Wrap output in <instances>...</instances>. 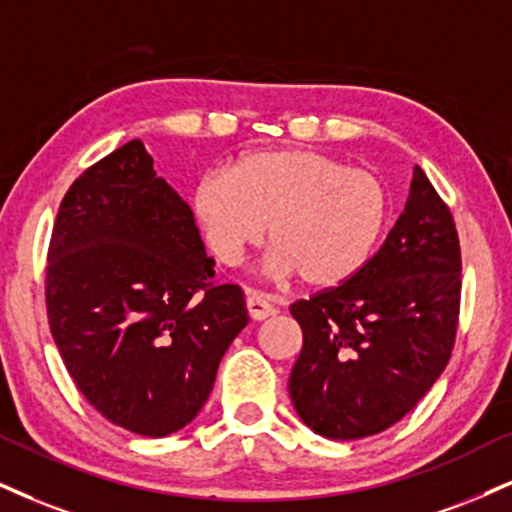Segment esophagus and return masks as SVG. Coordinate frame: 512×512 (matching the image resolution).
<instances>
[{
    "mask_svg": "<svg viewBox=\"0 0 512 512\" xmlns=\"http://www.w3.org/2000/svg\"><path fill=\"white\" fill-rule=\"evenodd\" d=\"M246 311H249L251 320H266L268 315H273V306L268 304V299H263L261 294L249 292L246 294Z\"/></svg>",
    "mask_w": 512,
    "mask_h": 512,
    "instance_id": "1",
    "label": "esophagus"
}]
</instances>
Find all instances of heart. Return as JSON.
<instances>
[{"mask_svg": "<svg viewBox=\"0 0 512 512\" xmlns=\"http://www.w3.org/2000/svg\"><path fill=\"white\" fill-rule=\"evenodd\" d=\"M387 208L375 175L301 147L251 151L192 192L194 223L220 266H239L268 225L270 273H296L311 289L344 285L365 266Z\"/></svg>", "mask_w": 512, "mask_h": 512, "instance_id": "1", "label": "heart"}]
</instances>
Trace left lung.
Returning <instances> with one entry per match:
<instances>
[{"mask_svg":"<svg viewBox=\"0 0 512 512\" xmlns=\"http://www.w3.org/2000/svg\"><path fill=\"white\" fill-rule=\"evenodd\" d=\"M458 306L456 223L415 166L406 206L380 251L349 282L289 306L304 332L289 375L304 425L349 441L399 422L449 363Z\"/></svg>","mask_w":512,"mask_h":512,"instance_id":"1","label":"left lung"}]
</instances>
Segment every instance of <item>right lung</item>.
<instances>
[{
  "label": "right lung",
  "mask_w": 512,
  "mask_h": 512,
  "mask_svg": "<svg viewBox=\"0 0 512 512\" xmlns=\"http://www.w3.org/2000/svg\"><path fill=\"white\" fill-rule=\"evenodd\" d=\"M47 261L49 327L82 396L151 439L197 418L249 315L140 140L73 182Z\"/></svg>",
  "instance_id": "right-lung-1"
}]
</instances>
